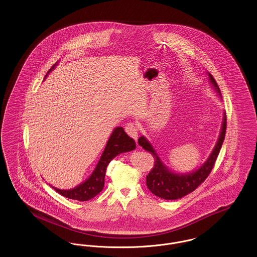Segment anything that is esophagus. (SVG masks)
Here are the masks:
<instances>
[{
  "instance_id": "obj_1",
  "label": "esophagus",
  "mask_w": 257,
  "mask_h": 257,
  "mask_svg": "<svg viewBox=\"0 0 257 257\" xmlns=\"http://www.w3.org/2000/svg\"><path fill=\"white\" fill-rule=\"evenodd\" d=\"M125 131L131 138H133L135 141L138 140V131L139 130H138V127L135 123H127V125L125 126Z\"/></svg>"
}]
</instances>
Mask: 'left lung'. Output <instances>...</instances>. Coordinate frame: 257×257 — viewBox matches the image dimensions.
Listing matches in <instances>:
<instances>
[{
  "label": "left lung",
  "mask_w": 257,
  "mask_h": 257,
  "mask_svg": "<svg viewBox=\"0 0 257 257\" xmlns=\"http://www.w3.org/2000/svg\"><path fill=\"white\" fill-rule=\"evenodd\" d=\"M208 76L211 85L220 96V87L215 81L214 77L210 73H208ZM225 130L226 114L224 112L220 136L211 154L209 155L205 163L202 164L199 168H197L192 172L187 173H176L170 171L161 161L158 154L156 153V150L147 141V138L144 136L140 137L138 140L139 145L148 152H150V154H152V156L155 159L154 167L147 176V188L149 189V191L153 195L159 196L166 200L178 199L195 191L196 188L207 178L208 175L212 171L217 157L220 153V147L222 146L225 137Z\"/></svg>",
  "instance_id": "1"
}]
</instances>
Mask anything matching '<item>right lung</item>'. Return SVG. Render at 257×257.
<instances>
[{
	"instance_id": "obj_1",
	"label": "right lung",
	"mask_w": 257,
	"mask_h": 257,
	"mask_svg": "<svg viewBox=\"0 0 257 257\" xmlns=\"http://www.w3.org/2000/svg\"><path fill=\"white\" fill-rule=\"evenodd\" d=\"M56 65L57 63L53 65L48 73L56 67ZM135 148L136 144L134 140L124 132L122 127H116L110 135V139L108 140V143L102 153V156L98 161L94 171H92L90 176L85 182L70 190H60L55 187H53V189H55L61 196L70 199L79 201L89 200L90 198L97 196L103 190L105 184L106 170L110 161L118 154L134 150Z\"/></svg>"
}]
</instances>
